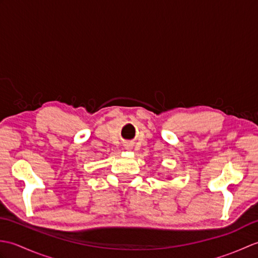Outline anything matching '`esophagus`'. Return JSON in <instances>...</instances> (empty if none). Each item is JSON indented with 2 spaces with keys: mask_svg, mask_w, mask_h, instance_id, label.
<instances>
[{
  "mask_svg": "<svg viewBox=\"0 0 258 258\" xmlns=\"http://www.w3.org/2000/svg\"><path fill=\"white\" fill-rule=\"evenodd\" d=\"M124 146H125V149H127V150L131 149V145H130V144H125Z\"/></svg>",
  "mask_w": 258,
  "mask_h": 258,
  "instance_id": "obj_1",
  "label": "esophagus"
}]
</instances>
